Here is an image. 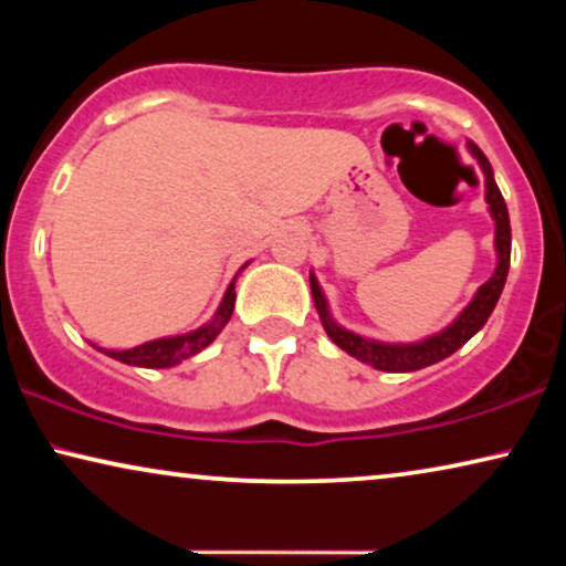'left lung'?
<instances>
[{"mask_svg":"<svg viewBox=\"0 0 566 566\" xmlns=\"http://www.w3.org/2000/svg\"><path fill=\"white\" fill-rule=\"evenodd\" d=\"M467 149L471 157L476 159V165L484 175V200H486V211H490L494 221V254H497V262H494V273L490 275V281L479 285L474 296H471L469 304L461 308L459 316H455L451 324H446L443 329L432 332L428 337L415 339V343H384V339L358 335V332L343 327V324L332 316L329 301L324 296L314 270L308 273L316 314H319L322 327L327 332V337L339 347V350L353 355L355 360L366 363V366H374L376 370H386V374H409V370L428 368L432 363H440L443 358H448V355H453L459 347L467 345L469 339L484 327L486 319H490V314L494 312V306H497L502 289H505L507 270H510V244H513L507 206L497 188V182H494L492 165L490 159L484 157V151L479 149L474 142H467Z\"/></svg>","mask_w":566,"mask_h":566,"instance_id":"8db88e82","label":"left lung"}]
</instances>
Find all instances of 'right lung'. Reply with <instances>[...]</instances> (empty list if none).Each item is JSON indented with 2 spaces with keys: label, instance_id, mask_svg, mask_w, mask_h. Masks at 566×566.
I'll return each instance as SVG.
<instances>
[{
  "label": "right lung",
  "instance_id": "1",
  "mask_svg": "<svg viewBox=\"0 0 566 566\" xmlns=\"http://www.w3.org/2000/svg\"><path fill=\"white\" fill-rule=\"evenodd\" d=\"M250 262L252 260H247L244 265L237 270V275L231 277L229 289H227V293H223V298H221L219 308H216V314L206 324H200L198 329L185 332V335H169V337L149 339V343L128 347V350H111V347H99V345H92V343L90 345L97 347L99 353H105L107 358L126 363V366H136V368H172V366H180L182 360H188V358H192V355H198L200 350H206V347L221 335V329L227 327L231 314H234V301H237L234 283H237V277L242 275V270L250 265Z\"/></svg>",
  "mask_w": 566,
  "mask_h": 566
}]
</instances>
